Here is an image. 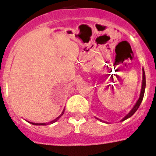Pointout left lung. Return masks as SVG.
Returning <instances> with one entry per match:
<instances>
[{
    "label": "left lung",
    "mask_w": 156,
    "mask_h": 156,
    "mask_svg": "<svg viewBox=\"0 0 156 156\" xmlns=\"http://www.w3.org/2000/svg\"><path fill=\"white\" fill-rule=\"evenodd\" d=\"M145 87H146V78H145V72H144V70L143 69V80H142V88H141V91H140V98H139L138 100L137 101L136 104L135 105V106L132 108V109L130 111L129 113L128 114V115H126V116L124 117V118L122 119L121 121H123V120H126L127 118H130V117L132 116V115H134V113H135V112L138 110V108H139V106H140V103H141L142 102V100H143L144 98V91H145ZM99 120V119H98Z\"/></svg>",
    "instance_id": "left-lung-1"
}]
</instances>
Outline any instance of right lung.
<instances>
[{
    "mask_svg": "<svg viewBox=\"0 0 156 156\" xmlns=\"http://www.w3.org/2000/svg\"><path fill=\"white\" fill-rule=\"evenodd\" d=\"M64 111H65V110H64ZM64 111L62 112V113L61 115H60L59 116H58L57 118H56V119H55V120H53V121H51V123H55V122H56V121H57V120H58V119L60 118V117H61L62 115L63 114H64ZM30 123L31 124H33V125H42V126H44V125H46V123H31V122H30Z\"/></svg>",
    "mask_w": 156,
    "mask_h": 156,
    "instance_id": "obj_1",
    "label": "right lung"
}]
</instances>
